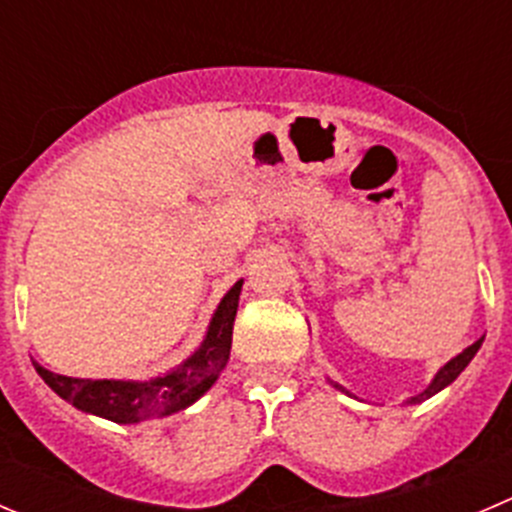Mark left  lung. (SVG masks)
<instances>
[{
  "label": "left lung",
  "mask_w": 512,
  "mask_h": 512,
  "mask_svg": "<svg viewBox=\"0 0 512 512\" xmlns=\"http://www.w3.org/2000/svg\"><path fill=\"white\" fill-rule=\"evenodd\" d=\"M480 344H483V339H478V342H475V344H470V347H467V349H462V352L457 354V357H452L450 362H447L445 367H442L440 372L435 374V379H432V382H430V387H427L425 392H420V394H415V397L407 399V405H420V402H425L427 397H432V394H437V392H440V389H445L447 384L455 382V379L460 377L462 369H465L467 364L472 362V357L478 354ZM332 384H334V387H337V389H342L344 394H349L347 389L342 387V384H337V382H332Z\"/></svg>",
  "instance_id": "left-lung-1"
}]
</instances>
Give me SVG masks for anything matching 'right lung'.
<instances>
[{"label": "right lung", "instance_id": "add662e5", "mask_svg": "<svg viewBox=\"0 0 512 512\" xmlns=\"http://www.w3.org/2000/svg\"><path fill=\"white\" fill-rule=\"evenodd\" d=\"M241 286L243 281H236L221 299L201 347L160 377L145 379V382H138V379H77L50 372L37 362L32 364L47 382V387L55 389L62 399H67L82 412L105 417L118 425H135V422L153 420V417H168L173 412L186 410L198 397H203L228 364Z\"/></svg>", "mask_w": 512, "mask_h": 512}]
</instances>
